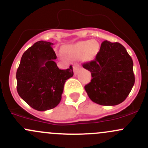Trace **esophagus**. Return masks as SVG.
Masks as SVG:
<instances>
[{"instance_id":"34e87169","label":"esophagus","mask_w":148,"mask_h":148,"mask_svg":"<svg viewBox=\"0 0 148 148\" xmlns=\"http://www.w3.org/2000/svg\"><path fill=\"white\" fill-rule=\"evenodd\" d=\"M80 68V66L79 64H74V66H73V70H74V73H77L78 71V70Z\"/></svg>"}]
</instances>
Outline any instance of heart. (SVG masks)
<instances>
[{"label":"heart","mask_w":148,"mask_h":148,"mask_svg":"<svg viewBox=\"0 0 148 148\" xmlns=\"http://www.w3.org/2000/svg\"><path fill=\"white\" fill-rule=\"evenodd\" d=\"M99 51V44L96 40L81 41L64 47V52L71 58H78L82 56L85 61L94 60Z\"/></svg>","instance_id":"obj_1"}]
</instances>
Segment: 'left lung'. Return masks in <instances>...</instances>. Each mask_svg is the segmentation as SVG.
I'll list each match as a JSON object with an SVG mask.
<instances>
[{
  "instance_id": "8db88e82",
  "label": "left lung",
  "mask_w": 148,
  "mask_h": 148,
  "mask_svg": "<svg viewBox=\"0 0 148 148\" xmlns=\"http://www.w3.org/2000/svg\"><path fill=\"white\" fill-rule=\"evenodd\" d=\"M91 72V82L84 86L93 102L116 106L125 100L135 84L133 60L119 42L105 40L94 60L83 64Z\"/></svg>"
}]
</instances>
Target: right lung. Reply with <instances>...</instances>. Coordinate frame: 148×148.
<instances>
[{
  "instance_id": "1",
  "label": "right lung",
  "mask_w": 148,
  "mask_h": 148,
  "mask_svg": "<svg viewBox=\"0 0 148 148\" xmlns=\"http://www.w3.org/2000/svg\"><path fill=\"white\" fill-rule=\"evenodd\" d=\"M53 43L38 41L22 56L16 72L17 91L21 99L39 111L52 109L60 103L64 83L74 75L72 66L59 69Z\"/></svg>"
}]
</instances>
